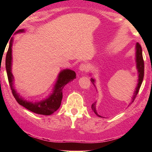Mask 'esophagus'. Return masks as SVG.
<instances>
[{"instance_id": "34e87169", "label": "esophagus", "mask_w": 152, "mask_h": 152, "mask_svg": "<svg viewBox=\"0 0 152 152\" xmlns=\"http://www.w3.org/2000/svg\"><path fill=\"white\" fill-rule=\"evenodd\" d=\"M79 70L83 71V72H86L88 71V66L86 64H81L79 66Z\"/></svg>"}]
</instances>
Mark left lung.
I'll use <instances>...</instances> for the list:
<instances>
[{"instance_id":"8db88e82","label":"left lung","mask_w":152,"mask_h":152,"mask_svg":"<svg viewBox=\"0 0 152 152\" xmlns=\"http://www.w3.org/2000/svg\"><path fill=\"white\" fill-rule=\"evenodd\" d=\"M136 62H137V68L138 69V72H139V82H138V84L137 88H136V91L134 93V96L132 97V103L134 102V101L135 100L136 97H137V95L139 93V91L140 89L141 85H142V81H143V78H144V59H143V56H142V46L141 45L139 44V43H137V45H136ZM92 83L94 86H95V84H94V79L91 78V79ZM91 109L93 110V111L95 113L97 116H99V117H102L100 115H99L97 114L96 110V102H94L91 106Z\"/></svg>"}]
</instances>
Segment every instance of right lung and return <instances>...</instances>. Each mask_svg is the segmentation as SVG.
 <instances>
[{"instance_id": "right-lung-1", "label": "right lung", "mask_w": 152, "mask_h": 152, "mask_svg": "<svg viewBox=\"0 0 152 152\" xmlns=\"http://www.w3.org/2000/svg\"><path fill=\"white\" fill-rule=\"evenodd\" d=\"M23 30H19L16 33L23 32ZM12 43H13V38L10 41L9 47H8V52L6 53V68L8 76V82L11 88L12 94L13 96L20 105H21L32 112L38 114L42 115H50L55 112L57 109L60 107L61 103L63 98L62 90L66 84L75 79L76 77V73L74 71L66 69L62 71L58 75V81L56 83L55 87L53 88V92L48 99L41 101L40 102L32 103L26 102V100L19 97V95L15 92L13 86V74L11 73V60H12Z\"/></svg>"}]
</instances>
